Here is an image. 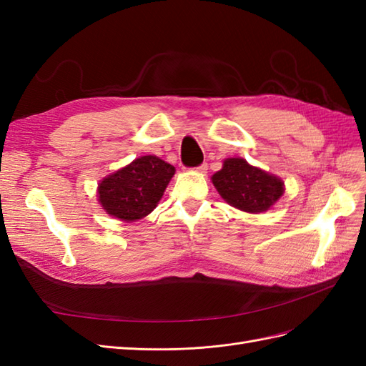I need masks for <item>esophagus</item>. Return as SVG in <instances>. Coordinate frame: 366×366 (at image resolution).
Listing matches in <instances>:
<instances>
[{"label": "esophagus", "mask_w": 366, "mask_h": 366, "mask_svg": "<svg viewBox=\"0 0 366 366\" xmlns=\"http://www.w3.org/2000/svg\"><path fill=\"white\" fill-rule=\"evenodd\" d=\"M207 170H208V165L205 162L201 164L199 167H196V172H199V173H207Z\"/></svg>", "instance_id": "obj_1"}]
</instances>
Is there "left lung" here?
Instances as JSON below:
<instances>
[{"label":"left lung","instance_id":"8db88e82","mask_svg":"<svg viewBox=\"0 0 366 366\" xmlns=\"http://www.w3.org/2000/svg\"><path fill=\"white\" fill-rule=\"evenodd\" d=\"M212 182L225 202L247 213L269 210L285 190L280 177L249 165L242 158L225 159L222 169L212 176Z\"/></svg>","mask_w":366,"mask_h":366}]
</instances>
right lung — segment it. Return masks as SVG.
<instances>
[{
	"label": "right lung",
	"mask_w": 366,
	"mask_h": 366,
	"mask_svg": "<svg viewBox=\"0 0 366 366\" xmlns=\"http://www.w3.org/2000/svg\"><path fill=\"white\" fill-rule=\"evenodd\" d=\"M174 167L147 154L109 174L98 185V201L107 214L133 222L150 214L174 174Z\"/></svg>",
	"instance_id": "obj_1"
}]
</instances>
